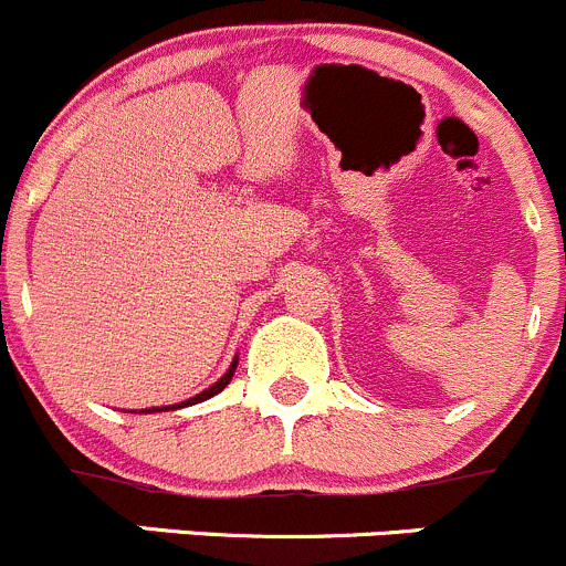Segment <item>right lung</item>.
<instances>
[{"mask_svg":"<svg viewBox=\"0 0 566 566\" xmlns=\"http://www.w3.org/2000/svg\"><path fill=\"white\" fill-rule=\"evenodd\" d=\"M237 363H239V360H233V363H231V368H228V371H226V374H222V377H220V379H217V382H214V385H211V388H209V390H203V394H198V396H192V399L181 401V405H172V407H161V410H178V407H189V405H198V401H206V399H211V396H217V394H220V390H222V388H226V385H228V382H231V379H233V371H237ZM145 412H156V407H150V410H145Z\"/></svg>","mask_w":566,"mask_h":566,"instance_id":"1","label":"right lung"}]
</instances>
